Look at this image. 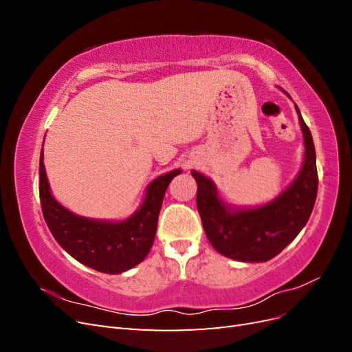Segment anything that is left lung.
Here are the masks:
<instances>
[{
	"instance_id": "obj_1",
	"label": "left lung",
	"mask_w": 352,
	"mask_h": 352,
	"mask_svg": "<svg viewBox=\"0 0 352 352\" xmlns=\"http://www.w3.org/2000/svg\"><path fill=\"white\" fill-rule=\"evenodd\" d=\"M295 110L304 136V162L291 185L274 199L258 207H236L219 195L210 177L197 170L190 172L198 186L202 228L212 248L228 258L243 263L272 260L296 238L311 216L318 186L316 150L296 104Z\"/></svg>"
}]
</instances>
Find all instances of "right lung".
<instances>
[{
	"label": "right lung",
	"instance_id": "1",
	"mask_svg": "<svg viewBox=\"0 0 352 352\" xmlns=\"http://www.w3.org/2000/svg\"><path fill=\"white\" fill-rule=\"evenodd\" d=\"M180 173L182 168H176L160 175L148 184L142 204L127 219H89L61 206L51 194L44 166V150H41L39 198L42 214L52 236L74 260L101 273L120 274L144 261L150 252L166 189L172 179Z\"/></svg>",
	"mask_w": 352,
	"mask_h": 352
}]
</instances>
